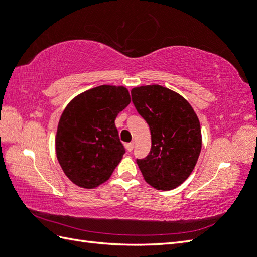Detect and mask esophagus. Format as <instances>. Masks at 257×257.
Here are the masks:
<instances>
[{
	"label": "esophagus",
	"instance_id": "obj_1",
	"mask_svg": "<svg viewBox=\"0 0 257 257\" xmlns=\"http://www.w3.org/2000/svg\"><path fill=\"white\" fill-rule=\"evenodd\" d=\"M134 142H130V143H126V145H124V148L127 149V151L128 152H131L134 150Z\"/></svg>",
	"mask_w": 257,
	"mask_h": 257
}]
</instances>
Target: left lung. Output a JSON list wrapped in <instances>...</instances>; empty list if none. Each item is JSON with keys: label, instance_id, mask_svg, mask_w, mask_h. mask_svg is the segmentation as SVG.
I'll return each instance as SVG.
<instances>
[{"label": "left lung", "instance_id": "obj_1", "mask_svg": "<svg viewBox=\"0 0 257 257\" xmlns=\"http://www.w3.org/2000/svg\"><path fill=\"white\" fill-rule=\"evenodd\" d=\"M137 111L151 131V151L137 164L148 184L159 190L180 186L193 172L201 150L200 123L180 94L161 85L131 89Z\"/></svg>", "mask_w": 257, "mask_h": 257}]
</instances>
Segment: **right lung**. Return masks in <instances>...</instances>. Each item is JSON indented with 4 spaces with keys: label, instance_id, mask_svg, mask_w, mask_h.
Wrapping results in <instances>:
<instances>
[{
    "label": "right lung",
    "instance_id": "obj_1",
    "mask_svg": "<svg viewBox=\"0 0 257 257\" xmlns=\"http://www.w3.org/2000/svg\"><path fill=\"white\" fill-rule=\"evenodd\" d=\"M130 103L123 86L100 85L77 95L59 120L57 159L71 182L95 188L106 182L126 152L115 124Z\"/></svg>",
    "mask_w": 257,
    "mask_h": 257
}]
</instances>
